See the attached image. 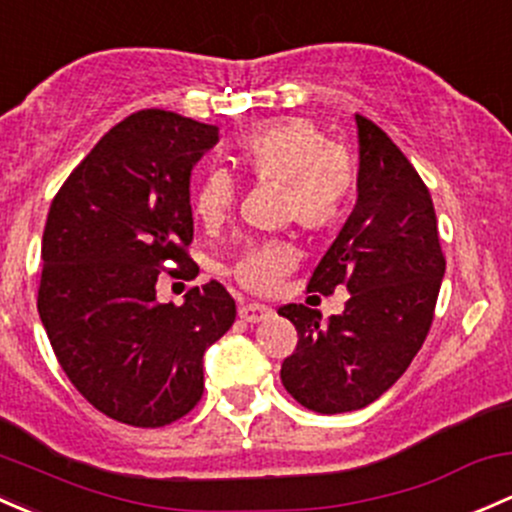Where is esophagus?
I'll return each instance as SVG.
<instances>
[{
	"mask_svg": "<svg viewBox=\"0 0 512 512\" xmlns=\"http://www.w3.org/2000/svg\"><path fill=\"white\" fill-rule=\"evenodd\" d=\"M238 314L242 321H247V324H260V321L270 319L272 309L265 304H242L238 309Z\"/></svg>",
	"mask_w": 512,
	"mask_h": 512,
	"instance_id": "obj_1",
	"label": "esophagus"
}]
</instances>
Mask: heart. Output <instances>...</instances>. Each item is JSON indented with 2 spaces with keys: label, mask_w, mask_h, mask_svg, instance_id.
Instances as JSON below:
<instances>
[{
  "label": "heart",
  "mask_w": 512,
  "mask_h": 512,
  "mask_svg": "<svg viewBox=\"0 0 512 512\" xmlns=\"http://www.w3.org/2000/svg\"><path fill=\"white\" fill-rule=\"evenodd\" d=\"M245 176L282 191V213L306 230H326L341 218L353 193V161L306 117L262 122L240 134L233 152ZM235 203V184L228 171L211 169L193 191V213L215 228ZM294 265V252L284 242L247 247L235 260L233 277L252 292H272Z\"/></svg>",
  "instance_id": "1"
}]
</instances>
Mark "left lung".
<instances>
[{"label":"left lung","instance_id":"1","mask_svg":"<svg viewBox=\"0 0 512 512\" xmlns=\"http://www.w3.org/2000/svg\"><path fill=\"white\" fill-rule=\"evenodd\" d=\"M358 127L355 206L311 274L309 292L348 289L343 314L301 304L277 311L299 343L279 378L309 410H360L400 380L434 319L446 262L427 186L390 137L365 117Z\"/></svg>","mask_w":512,"mask_h":512}]
</instances>
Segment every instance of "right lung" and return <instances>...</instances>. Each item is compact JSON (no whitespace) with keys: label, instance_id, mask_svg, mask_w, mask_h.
<instances>
[{"label":"right lung","instance_id":"1","mask_svg":"<svg viewBox=\"0 0 512 512\" xmlns=\"http://www.w3.org/2000/svg\"><path fill=\"white\" fill-rule=\"evenodd\" d=\"M218 127L142 110L68 176L41 240L39 316L80 395L117 422L164 427L203 395V353L235 321L220 282L159 304L164 260L191 262V171Z\"/></svg>","mask_w":512,"mask_h":512}]
</instances>
